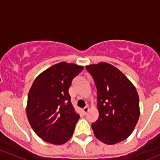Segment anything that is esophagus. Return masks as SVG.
<instances>
[{"instance_id":"34e87169","label":"esophagus","mask_w":160,"mask_h":160,"mask_svg":"<svg viewBox=\"0 0 160 160\" xmlns=\"http://www.w3.org/2000/svg\"><path fill=\"white\" fill-rule=\"evenodd\" d=\"M88 111H89V108L88 107H85L84 108L82 109V112H83V114H86L88 112Z\"/></svg>"}]
</instances>
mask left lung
Returning a JSON list of instances; mask_svg holds the SVG:
<instances>
[{"mask_svg": "<svg viewBox=\"0 0 160 160\" xmlns=\"http://www.w3.org/2000/svg\"><path fill=\"white\" fill-rule=\"evenodd\" d=\"M97 88L99 117L91 127L95 137L114 145L130 136L140 115L139 98L133 83L111 64L101 62L86 67Z\"/></svg>", "mask_w": 160, "mask_h": 160, "instance_id": "left-lung-1", "label": "left lung"}]
</instances>
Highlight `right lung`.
Returning a JSON list of instances; mask_svg holds the SVG:
<instances>
[{
    "mask_svg": "<svg viewBox=\"0 0 160 160\" xmlns=\"http://www.w3.org/2000/svg\"><path fill=\"white\" fill-rule=\"evenodd\" d=\"M83 67L61 62L42 72L29 92L26 114L37 135L51 144L62 145L70 139L80 118L68 90Z\"/></svg>",
    "mask_w": 160,
    "mask_h": 160,
    "instance_id": "right-lung-1",
    "label": "right lung"
}]
</instances>
